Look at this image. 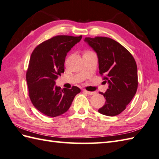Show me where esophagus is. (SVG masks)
<instances>
[{
	"label": "esophagus",
	"instance_id": "1",
	"mask_svg": "<svg viewBox=\"0 0 159 159\" xmlns=\"http://www.w3.org/2000/svg\"><path fill=\"white\" fill-rule=\"evenodd\" d=\"M83 92L87 93V94H88V95H94V94H96V92H89V91H87L86 89H83Z\"/></svg>",
	"mask_w": 159,
	"mask_h": 159
}]
</instances>
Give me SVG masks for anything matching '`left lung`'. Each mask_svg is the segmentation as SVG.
Segmentation results:
<instances>
[{"label":"left lung","instance_id":"1","mask_svg":"<svg viewBox=\"0 0 159 159\" xmlns=\"http://www.w3.org/2000/svg\"><path fill=\"white\" fill-rule=\"evenodd\" d=\"M85 42L97 53L99 72L109 83L107 92H100L106 101L98 112L107 116H117L126 109L137 92L135 60L126 48L109 38H85Z\"/></svg>","mask_w":159,"mask_h":159}]
</instances>
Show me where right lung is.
Segmentation results:
<instances>
[{"label":"right lung","instance_id":"right-lung-1","mask_svg":"<svg viewBox=\"0 0 159 159\" xmlns=\"http://www.w3.org/2000/svg\"><path fill=\"white\" fill-rule=\"evenodd\" d=\"M81 38L82 35L55 36L39 44L31 54L26 74L29 96L33 106L47 116L66 113L80 92L76 86L61 89L55 80L64 72L67 53Z\"/></svg>","mask_w":159,"mask_h":159}]
</instances>
